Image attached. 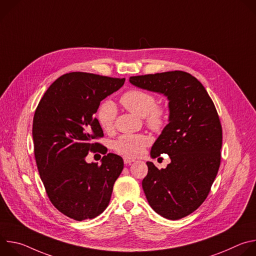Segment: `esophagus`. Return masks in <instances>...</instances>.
<instances>
[{"mask_svg": "<svg viewBox=\"0 0 256 256\" xmlns=\"http://www.w3.org/2000/svg\"><path fill=\"white\" fill-rule=\"evenodd\" d=\"M124 164L126 165H130V164H132V162H134V159H130V158H124Z\"/></svg>", "mask_w": 256, "mask_h": 256, "instance_id": "obj_1", "label": "esophagus"}]
</instances>
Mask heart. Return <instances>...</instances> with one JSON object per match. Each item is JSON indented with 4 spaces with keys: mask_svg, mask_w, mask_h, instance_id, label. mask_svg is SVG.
Returning a JSON list of instances; mask_svg holds the SVG:
<instances>
[{
    "mask_svg": "<svg viewBox=\"0 0 256 256\" xmlns=\"http://www.w3.org/2000/svg\"><path fill=\"white\" fill-rule=\"evenodd\" d=\"M120 103L132 114L144 118L148 126L159 132L164 128L168 120V112L165 107L156 106V98L153 94L138 89H132L126 92ZM116 116V106L110 101H103L97 110V120L104 130L114 128ZM149 142V138L142 134H124L114 144V150L126 157L138 156Z\"/></svg>",
    "mask_w": 256,
    "mask_h": 256,
    "instance_id": "obj_1",
    "label": "heart"
}]
</instances>
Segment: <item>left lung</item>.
<instances>
[{
    "mask_svg": "<svg viewBox=\"0 0 256 256\" xmlns=\"http://www.w3.org/2000/svg\"><path fill=\"white\" fill-rule=\"evenodd\" d=\"M134 86L163 94L169 103L168 124L150 152L168 154L159 170L147 162L142 186L151 208L169 220L194 212L206 198L221 162L222 126L202 84L186 72L172 70L130 78Z\"/></svg>",
    "mask_w": 256,
    "mask_h": 256,
    "instance_id": "left-lung-1",
    "label": "left lung"
}]
</instances>
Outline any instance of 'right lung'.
Returning <instances> with one entry per match:
<instances>
[{
    "label": "right lung",
    "mask_w": 256,
    "mask_h": 256,
    "mask_svg": "<svg viewBox=\"0 0 256 256\" xmlns=\"http://www.w3.org/2000/svg\"><path fill=\"white\" fill-rule=\"evenodd\" d=\"M124 81L68 72L50 86L35 110L32 136L40 178L52 204L76 221L93 218L107 208L124 169L122 158L112 153L103 156L101 165L85 158L89 151L106 153L92 142L103 136L94 114Z\"/></svg>",
    "instance_id": "add662e5"
}]
</instances>
